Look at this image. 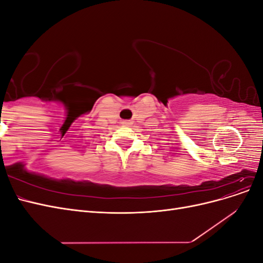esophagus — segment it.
<instances>
[{
  "mask_svg": "<svg viewBox=\"0 0 263 263\" xmlns=\"http://www.w3.org/2000/svg\"><path fill=\"white\" fill-rule=\"evenodd\" d=\"M122 124H123L124 126H130V125H132V122H130V121H123Z\"/></svg>",
  "mask_w": 263,
  "mask_h": 263,
  "instance_id": "esophagus-1",
  "label": "esophagus"
}]
</instances>
